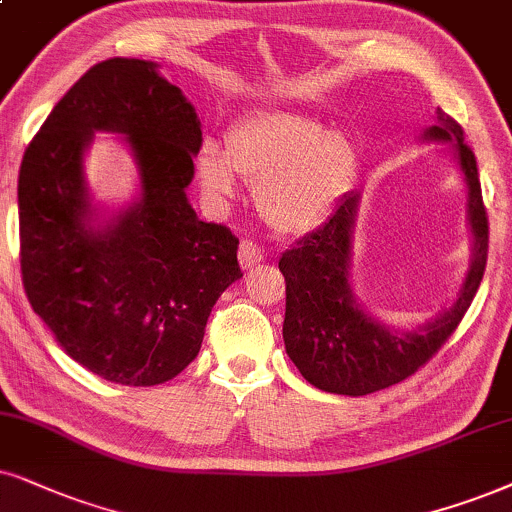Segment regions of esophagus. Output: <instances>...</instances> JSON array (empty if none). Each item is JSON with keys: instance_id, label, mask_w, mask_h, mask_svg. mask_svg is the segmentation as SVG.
I'll list each match as a JSON object with an SVG mask.
<instances>
[{"instance_id": "1", "label": "esophagus", "mask_w": 512, "mask_h": 512, "mask_svg": "<svg viewBox=\"0 0 512 512\" xmlns=\"http://www.w3.org/2000/svg\"><path fill=\"white\" fill-rule=\"evenodd\" d=\"M238 260H241L243 269H255L257 264L264 260V252L260 245L248 241V238H243L241 245H238Z\"/></svg>"}]
</instances>
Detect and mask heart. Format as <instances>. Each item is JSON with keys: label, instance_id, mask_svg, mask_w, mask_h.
<instances>
[{"label": "heart", "instance_id": "heart-1", "mask_svg": "<svg viewBox=\"0 0 512 512\" xmlns=\"http://www.w3.org/2000/svg\"><path fill=\"white\" fill-rule=\"evenodd\" d=\"M236 174L255 186L264 222L283 234H302L331 215L354 172V148L340 132L300 113L267 111L226 134L224 155L205 146L198 174L212 198L234 196Z\"/></svg>", "mask_w": 512, "mask_h": 512}]
</instances>
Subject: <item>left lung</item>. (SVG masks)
<instances>
[{
  "mask_svg": "<svg viewBox=\"0 0 512 512\" xmlns=\"http://www.w3.org/2000/svg\"><path fill=\"white\" fill-rule=\"evenodd\" d=\"M425 139L451 141L468 184L472 262L456 302L435 321L397 333L371 319L349 286L352 229L359 193L340 200L328 222L283 252L278 269L286 276L283 340L302 378L323 392L361 397L406 380L423 368L451 338L468 312L487 267L489 219L482 200L477 160L465 144L463 127L437 108V125Z\"/></svg>",
  "mask_w": 512,
  "mask_h": 512,
  "instance_id": "obj_1",
  "label": "left lung"
}]
</instances>
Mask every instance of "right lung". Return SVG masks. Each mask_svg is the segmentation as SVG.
I'll list each match as a JSON object with an SVG mask.
<instances>
[{
	"label": "right lung",
	"instance_id": "right-lung-1",
	"mask_svg": "<svg viewBox=\"0 0 512 512\" xmlns=\"http://www.w3.org/2000/svg\"><path fill=\"white\" fill-rule=\"evenodd\" d=\"M94 131L125 133L142 198L88 224L81 177ZM203 146L196 108L139 58L89 68L25 148L18 174L21 274L35 314L68 357L103 380L151 387L198 357L208 316L238 267V238L186 198Z\"/></svg>",
	"mask_w": 512,
	"mask_h": 512
}]
</instances>
